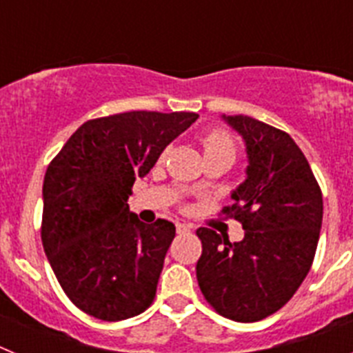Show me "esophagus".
Instances as JSON below:
<instances>
[{
	"mask_svg": "<svg viewBox=\"0 0 353 353\" xmlns=\"http://www.w3.org/2000/svg\"><path fill=\"white\" fill-rule=\"evenodd\" d=\"M189 232H191V226H189V224H183V223L176 224V233L182 235V233H189Z\"/></svg>",
	"mask_w": 353,
	"mask_h": 353,
	"instance_id": "34e87169",
	"label": "esophagus"
}]
</instances>
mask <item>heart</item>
Instances as JSON below:
<instances>
[{"mask_svg": "<svg viewBox=\"0 0 353 353\" xmlns=\"http://www.w3.org/2000/svg\"><path fill=\"white\" fill-rule=\"evenodd\" d=\"M203 152L205 157H223L228 161H235L236 146L233 138L226 130L215 129L208 132L203 138ZM168 155V150H164L161 154V161H164Z\"/></svg>", "mask_w": 353, "mask_h": 353, "instance_id": "heart-1", "label": "heart"}]
</instances>
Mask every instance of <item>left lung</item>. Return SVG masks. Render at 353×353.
Listing matches in <instances>:
<instances>
[{
    "instance_id": "left-lung-1",
    "label": "left lung",
    "mask_w": 353,
    "mask_h": 353,
    "mask_svg": "<svg viewBox=\"0 0 353 353\" xmlns=\"http://www.w3.org/2000/svg\"><path fill=\"white\" fill-rule=\"evenodd\" d=\"M221 118L242 136L248 154L245 180L224 210L245 233L232 244L199 228L203 251L196 277L217 313L258 322L281 310L310 272L322 228V191L288 134L244 114Z\"/></svg>"
}]
</instances>
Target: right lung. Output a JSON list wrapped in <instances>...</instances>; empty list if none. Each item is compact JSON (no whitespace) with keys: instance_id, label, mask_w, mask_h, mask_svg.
Instances as JSON below:
<instances>
[{"instance_id":"obj_1","label":"right lung","mask_w":353,"mask_h":353,"mask_svg":"<svg viewBox=\"0 0 353 353\" xmlns=\"http://www.w3.org/2000/svg\"><path fill=\"white\" fill-rule=\"evenodd\" d=\"M196 113L130 111L72 134L43 179L42 244L67 297L90 316L120 322L152 304L174 224L141 223L127 199Z\"/></svg>"}]
</instances>
